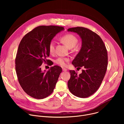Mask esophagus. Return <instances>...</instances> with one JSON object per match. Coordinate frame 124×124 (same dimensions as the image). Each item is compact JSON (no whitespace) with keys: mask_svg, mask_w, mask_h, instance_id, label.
<instances>
[{"mask_svg":"<svg viewBox=\"0 0 124 124\" xmlns=\"http://www.w3.org/2000/svg\"><path fill=\"white\" fill-rule=\"evenodd\" d=\"M62 70H63V72H66L67 70V69H65V68H63V69H62Z\"/></svg>","mask_w":124,"mask_h":124,"instance_id":"34e87169","label":"esophagus"}]
</instances>
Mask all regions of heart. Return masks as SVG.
I'll return each instance as SVG.
<instances>
[{
	"label": "heart",
	"mask_w": 124,
	"mask_h": 124,
	"mask_svg": "<svg viewBox=\"0 0 124 124\" xmlns=\"http://www.w3.org/2000/svg\"><path fill=\"white\" fill-rule=\"evenodd\" d=\"M60 41L66 45L69 48H72L75 47L78 44V38L72 34H65L60 38ZM48 49L50 54H54L55 51V42L54 41L50 42ZM70 61V59L67 57H59L57 58L55 60V62L56 64L62 67H66L67 65V63Z\"/></svg>",
	"instance_id": "heart-1"
}]
</instances>
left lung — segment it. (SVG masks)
<instances>
[{"label":"left lung","instance_id":"8db88e82","mask_svg":"<svg viewBox=\"0 0 124 124\" xmlns=\"http://www.w3.org/2000/svg\"><path fill=\"white\" fill-rule=\"evenodd\" d=\"M68 31L78 33L82 39V47L72 64L84 69L77 75L70 70V78L68 82L70 91L79 98H87L99 89L107 71L108 56L105 46L95 32L83 27L70 28Z\"/></svg>","mask_w":124,"mask_h":124}]
</instances>
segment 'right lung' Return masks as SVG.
<instances>
[{
	"label": "right lung",
	"instance_id": "1",
	"mask_svg": "<svg viewBox=\"0 0 124 124\" xmlns=\"http://www.w3.org/2000/svg\"><path fill=\"white\" fill-rule=\"evenodd\" d=\"M62 26L41 25L27 33L22 39L15 59V68L19 82L29 96L43 99L54 91L62 70L54 66L47 72L41 70L43 63H48V45ZM50 64V63H49Z\"/></svg>",
	"mask_w": 124,
	"mask_h": 124
}]
</instances>
